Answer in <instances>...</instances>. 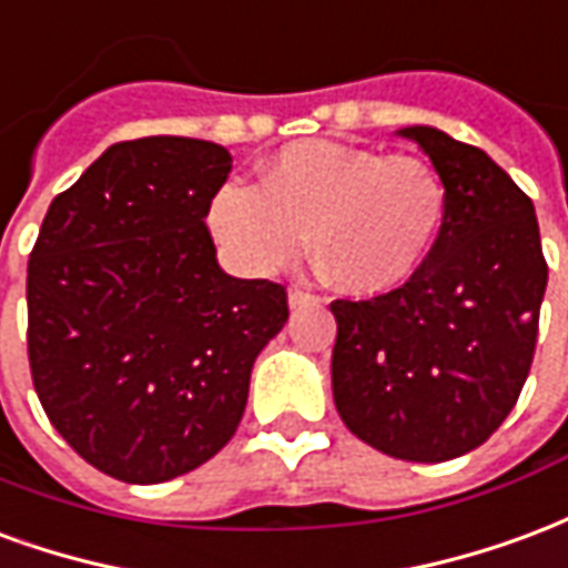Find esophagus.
Wrapping results in <instances>:
<instances>
[{"mask_svg": "<svg viewBox=\"0 0 568 568\" xmlns=\"http://www.w3.org/2000/svg\"><path fill=\"white\" fill-rule=\"evenodd\" d=\"M314 302H317V300H314L312 293H305V290L293 287L287 293V305H290V308H308V305H314Z\"/></svg>", "mask_w": 568, "mask_h": 568, "instance_id": "obj_1", "label": "esophagus"}]
</instances>
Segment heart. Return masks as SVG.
<instances>
[{
	"label": "heart",
	"mask_w": 568,
	"mask_h": 568,
	"mask_svg": "<svg viewBox=\"0 0 568 568\" xmlns=\"http://www.w3.org/2000/svg\"><path fill=\"white\" fill-rule=\"evenodd\" d=\"M445 214V184L424 160L317 139L268 156L256 187L221 184L205 221L244 272L287 266L308 235L338 293L381 296L420 272Z\"/></svg>",
	"instance_id": "heart-1"
}]
</instances>
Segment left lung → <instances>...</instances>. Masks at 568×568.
<instances>
[{
	"label": "left lung",
	"mask_w": 568,
	"mask_h": 568,
	"mask_svg": "<svg viewBox=\"0 0 568 568\" xmlns=\"http://www.w3.org/2000/svg\"><path fill=\"white\" fill-rule=\"evenodd\" d=\"M429 156L448 193L433 254L372 300H335L333 399L381 454L463 457L494 436L532 366L548 287L532 199L505 169L436 126L396 130Z\"/></svg>",
	"instance_id": "left-lung-1"
}]
</instances>
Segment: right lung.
Wrapping results in <instances>:
<instances>
[{
    "label": "right lung",
    "mask_w": 568,
    "mask_h": 568,
    "mask_svg": "<svg viewBox=\"0 0 568 568\" xmlns=\"http://www.w3.org/2000/svg\"><path fill=\"white\" fill-rule=\"evenodd\" d=\"M233 156L148 135L53 199L29 256V369L53 429L126 484L193 471L235 436L287 293L233 278L205 226Z\"/></svg>",
    "instance_id": "add662e5"
}]
</instances>
